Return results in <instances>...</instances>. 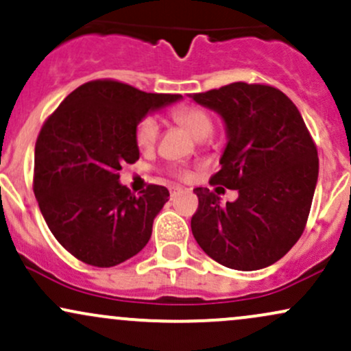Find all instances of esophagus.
<instances>
[{
	"label": "esophagus",
	"instance_id": "obj_1",
	"mask_svg": "<svg viewBox=\"0 0 351 351\" xmlns=\"http://www.w3.org/2000/svg\"><path fill=\"white\" fill-rule=\"evenodd\" d=\"M169 191H171V197H176L177 193H179L180 191H182V189L177 187V185H176V187H171V189H169Z\"/></svg>",
	"mask_w": 351,
	"mask_h": 351
}]
</instances>
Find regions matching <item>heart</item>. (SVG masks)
Returning a JSON list of instances; mask_svg holds the SVG:
<instances>
[{
	"label": "heart",
	"mask_w": 351,
	"mask_h": 351,
	"mask_svg": "<svg viewBox=\"0 0 351 351\" xmlns=\"http://www.w3.org/2000/svg\"><path fill=\"white\" fill-rule=\"evenodd\" d=\"M172 118H174L179 125L187 128L197 139L208 138V136L213 133V126H215L212 114H210L207 110H204L202 106L197 105L177 106V108L172 110ZM134 138L136 144H138L141 149H151L159 138L158 118L152 117V114H146V117L139 119V123L136 125ZM179 176L182 177V179L187 177V174L182 171L179 172Z\"/></svg>",
	"instance_id": "obj_1"
}]
</instances>
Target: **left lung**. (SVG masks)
I'll use <instances>...</instances> for the list:
<instances>
[{
  "label": "left lung",
  "instance_id": "1",
  "mask_svg": "<svg viewBox=\"0 0 351 351\" xmlns=\"http://www.w3.org/2000/svg\"><path fill=\"white\" fill-rule=\"evenodd\" d=\"M223 118L228 134L210 185L238 191L220 197L197 187L199 208L191 226L210 258L238 271L274 265L306 228L314 199L319 156L298 106L265 84H234L191 95Z\"/></svg>",
  "mask_w": 351,
  "mask_h": 351
}]
</instances>
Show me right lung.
Segmentation results:
<instances>
[{
	"label": "right lung",
	"instance_id": "add662e5",
	"mask_svg": "<svg viewBox=\"0 0 351 351\" xmlns=\"http://www.w3.org/2000/svg\"><path fill=\"white\" fill-rule=\"evenodd\" d=\"M180 98L100 78L73 90L45 119L32 189L49 230L72 256L111 267L147 245L169 191L149 184L136 197L119 184V171L139 159V119Z\"/></svg>",
	"mask_w": 351,
	"mask_h": 351
}]
</instances>
